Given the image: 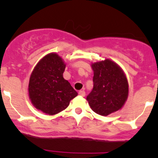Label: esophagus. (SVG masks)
Listing matches in <instances>:
<instances>
[{"instance_id":"esophagus-1","label":"esophagus","mask_w":158,"mask_h":158,"mask_svg":"<svg viewBox=\"0 0 158 158\" xmlns=\"http://www.w3.org/2000/svg\"><path fill=\"white\" fill-rule=\"evenodd\" d=\"M79 95H80V96H82L84 97L85 95V92L84 90H80L79 92Z\"/></svg>"}]
</instances>
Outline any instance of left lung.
<instances>
[{"mask_svg":"<svg viewBox=\"0 0 158 158\" xmlns=\"http://www.w3.org/2000/svg\"><path fill=\"white\" fill-rule=\"evenodd\" d=\"M92 68L93 89L86 99L95 113L106 116L125 104L128 95V81L122 69L111 60L95 63Z\"/></svg>","mask_w":158,"mask_h":158,"instance_id":"left-lung-1","label":"left lung"}]
</instances>
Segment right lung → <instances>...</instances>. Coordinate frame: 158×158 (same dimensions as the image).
Here are the masks:
<instances>
[{
    "label": "right lung",
    "mask_w": 158,
    "mask_h": 158,
    "mask_svg": "<svg viewBox=\"0 0 158 158\" xmlns=\"http://www.w3.org/2000/svg\"><path fill=\"white\" fill-rule=\"evenodd\" d=\"M66 65L56 53L42 59L30 78L29 95L36 109L47 114H57L66 109L78 93L63 74Z\"/></svg>",
    "instance_id": "1"
}]
</instances>
